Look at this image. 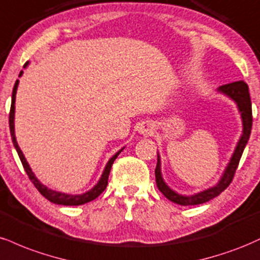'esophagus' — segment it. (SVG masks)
Instances as JSON below:
<instances>
[{"label":"esophagus","instance_id":"obj_1","mask_svg":"<svg viewBox=\"0 0 260 260\" xmlns=\"http://www.w3.org/2000/svg\"><path fill=\"white\" fill-rule=\"evenodd\" d=\"M140 133H142L143 135H151V134L153 133V127H152L151 125H148V124L142 125L141 129H140Z\"/></svg>","mask_w":260,"mask_h":260}]
</instances>
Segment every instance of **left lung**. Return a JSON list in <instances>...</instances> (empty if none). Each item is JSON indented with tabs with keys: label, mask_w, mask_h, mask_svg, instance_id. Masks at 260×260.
Instances as JSON below:
<instances>
[{
	"label": "left lung",
	"mask_w": 260,
	"mask_h": 260,
	"mask_svg": "<svg viewBox=\"0 0 260 260\" xmlns=\"http://www.w3.org/2000/svg\"><path fill=\"white\" fill-rule=\"evenodd\" d=\"M219 91L228 94L229 97H231L235 102L239 106V109L241 112V115H242V121H243V134L241 136L239 145H237L236 149H235V153L231 158L230 163L225 170L224 175L219 184L214 186V187L209 188V190H206L201 193L193 194L191 197H185L181 196V194H178L176 192L170 190L169 187L166 185V182L163 181L160 175V161L159 158L157 160V167H155L154 174H155V182H157V187L161 193L166 196L168 200L172 201V202L180 204V206H196V204H202L208 202V201L213 200V198L219 196L222 191L226 190L228 186L233 182L235 173H236L237 167H239L240 159L242 157L243 151H245V147L249 140V135H251L252 130V102H251V96H249V90L248 85L246 84L243 80L240 81H234L230 82V84H225L222 86L219 87Z\"/></svg>",
	"instance_id": "8db88e82"
}]
</instances>
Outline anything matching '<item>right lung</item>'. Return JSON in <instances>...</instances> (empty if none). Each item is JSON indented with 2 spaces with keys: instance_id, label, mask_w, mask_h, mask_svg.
Here are the masks:
<instances>
[{
  "instance_id": "1",
  "label": "right lung",
  "mask_w": 260,
  "mask_h": 260,
  "mask_svg": "<svg viewBox=\"0 0 260 260\" xmlns=\"http://www.w3.org/2000/svg\"><path fill=\"white\" fill-rule=\"evenodd\" d=\"M26 64L27 63H25V66H26ZM25 66H24V67H25ZM21 74H23V72H20L19 76ZM18 82H19L18 80L15 81L14 87H13V92H12V105H11V112H9V129H11L12 141H13L14 147H15V149H17L18 155H19V158H20L21 164H23L24 169H25V172L27 174V176H29L30 181H31L32 184H34V186H35V187L38 188L40 193H41L42 196L46 198V200H48L52 203L63 204V206H81V204L88 203V202H91V201L96 200V198L99 197L100 194L106 190L107 185H108V176H109V173H111V168L113 166V163H114L115 158H117L118 155H119V153H120V152H121V149L118 152L117 154L113 155L111 159H109L108 164H107V167H106V169H105V172H103V174H102V178H101V180L99 181V184L94 186V187L91 191H88V192H86V193H84V194L72 196V194H66V193H60V192L48 190V188L46 187V186L42 185L41 182H40L39 180L35 178V175H34V174H32L31 169H30L29 164L26 163L25 158H24L23 153H21L19 146H18L17 140H15V136H14V103H15V93H17Z\"/></svg>"
}]
</instances>
